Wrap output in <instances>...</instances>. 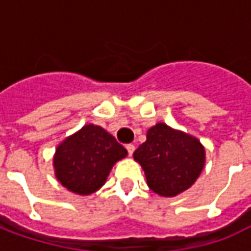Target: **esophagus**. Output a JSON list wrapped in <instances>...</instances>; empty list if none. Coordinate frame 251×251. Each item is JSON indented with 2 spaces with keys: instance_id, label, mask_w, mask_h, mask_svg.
<instances>
[{
  "instance_id": "esophagus-1",
  "label": "esophagus",
  "mask_w": 251,
  "mask_h": 251,
  "mask_svg": "<svg viewBox=\"0 0 251 251\" xmlns=\"http://www.w3.org/2000/svg\"><path fill=\"white\" fill-rule=\"evenodd\" d=\"M126 149H127V153H129V156H131L136 148H134V145H133V144H127V145H126Z\"/></svg>"
}]
</instances>
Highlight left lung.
Returning a JSON list of instances; mask_svg holds the SVG:
<instances>
[{"label": "left lung", "instance_id": "1", "mask_svg": "<svg viewBox=\"0 0 251 251\" xmlns=\"http://www.w3.org/2000/svg\"><path fill=\"white\" fill-rule=\"evenodd\" d=\"M141 164L153 192L172 198L194 184L203 171L205 152L195 137L158 122L147 133V141L133 153Z\"/></svg>", "mask_w": 251, "mask_h": 251}]
</instances>
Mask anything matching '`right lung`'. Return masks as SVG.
Instances as JSON below:
<instances>
[{"label": "right lung", "instance_id": "right-lung-1", "mask_svg": "<svg viewBox=\"0 0 251 251\" xmlns=\"http://www.w3.org/2000/svg\"><path fill=\"white\" fill-rule=\"evenodd\" d=\"M126 156L127 151L103 127L88 124L56 148L55 176L74 194H94L106 183L113 165Z\"/></svg>", "mask_w": 251, "mask_h": 251}]
</instances>
